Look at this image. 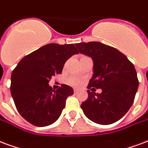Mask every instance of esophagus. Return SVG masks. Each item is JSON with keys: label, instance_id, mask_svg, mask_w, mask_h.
<instances>
[{"label": "esophagus", "instance_id": "esophagus-1", "mask_svg": "<svg viewBox=\"0 0 148 148\" xmlns=\"http://www.w3.org/2000/svg\"><path fill=\"white\" fill-rule=\"evenodd\" d=\"M78 92H79V90H77V89H74V93H75V94H77Z\"/></svg>", "mask_w": 148, "mask_h": 148}]
</instances>
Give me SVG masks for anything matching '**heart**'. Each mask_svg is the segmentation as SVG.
<instances>
[{"label":"heart","instance_id":"obj_1","mask_svg":"<svg viewBox=\"0 0 148 148\" xmlns=\"http://www.w3.org/2000/svg\"><path fill=\"white\" fill-rule=\"evenodd\" d=\"M69 82L70 84H72L73 86H79L81 84V80L79 78H76V77H72L69 79Z\"/></svg>","mask_w":148,"mask_h":148}]
</instances>
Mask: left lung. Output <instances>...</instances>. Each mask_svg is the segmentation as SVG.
<instances>
[{
    "mask_svg": "<svg viewBox=\"0 0 148 148\" xmlns=\"http://www.w3.org/2000/svg\"><path fill=\"white\" fill-rule=\"evenodd\" d=\"M75 46L79 53L94 62V74L87 88L102 90L101 94L87 90L88 98L81 104L84 115L101 125L117 122L130 108L138 89L134 65L117 49L100 42L79 43Z\"/></svg>",
    "mask_w": 148,
    "mask_h": 148,
    "instance_id": "obj_1",
    "label": "left lung"
}]
</instances>
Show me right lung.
Instances as JSON below:
<instances>
[{"label": "right lung", "mask_w": 148, "mask_h": 148, "mask_svg": "<svg viewBox=\"0 0 148 148\" xmlns=\"http://www.w3.org/2000/svg\"><path fill=\"white\" fill-rule=\"evenodd\" d=\"M79 54L74 44H49L23 58L11 77V94L18 112L36 126L56 122L73 94L71 86L62 84L58 90L49 86L52 75L62 73L65 62Z\"/></svg>", "instance_id": "1"}]
</instances>
